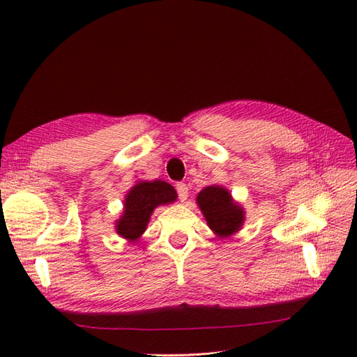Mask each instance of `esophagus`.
I'll return each mask as SVG.
<instances>
[{
  "mask_svg": "<svg viewBox=\"0 0 357 357\" xmlns=\"http://www.w3.org/2000/svg\"><path fill=\"white\" fill-rule=\"evenodd\" d=\"M176 192H178V198L181 201H185L188 198V187L184 183L176 184Z\"/></svg>",
  "mask_w": 357,
  "mask_h": 357,
  "instance_id": "obj_1",
  "label": "esophagus"
}]
</instances>
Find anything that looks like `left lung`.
Wrapping results in <instances>:
<instances>
[{"label": "left lung", "mask_w": 357, "mask_h": 357, "mask_svg": "<svg viewBox=\"0 0 357 357\" xmlns=\"http://www.w3.org/2000/svg\"><path fill=\"white\" fill-rule=\"evenodd\" d=\"M196 202L202 211L208 227L219 238H229L241 230L245 213L230 192L221 185H208L196 196Z\"/></svg>", "instance_id": "obj_1"}]
</instances>
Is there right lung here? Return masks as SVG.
<instances>
[{"instance_id": "add662e5", "label": "right lung", "mask_w": 357, "mask_h": 357, "mask_svg": "<svg viewBox=\"0 0 357 357\" xmlns=\"http://www.w3.org/2000/svg\"><path fill=\"white\" fill-rule=\"evenodd\" d=\"M176 198V190L165 181H139L126 195L123 216L115 225L116 233L128 242H136L146 231L153 210Z\"/></svg>"}]
</instances>
